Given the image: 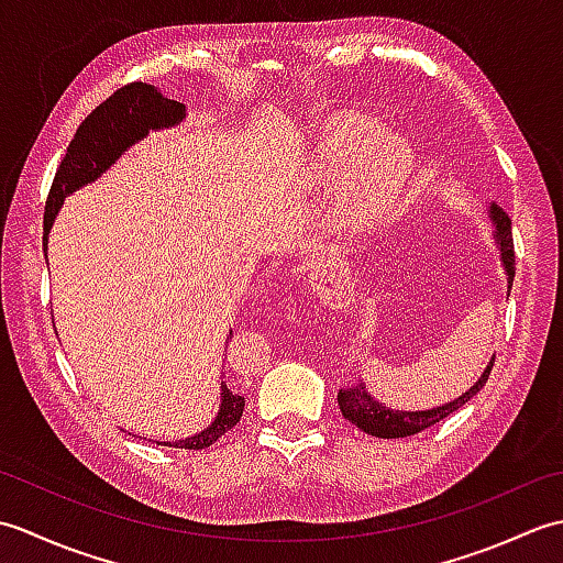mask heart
Returning <instances> with one entry per match:
<instances>
[{
  "mask_svg": "<svg viewBox=\"0 0 563 563\" xmlns=\"http://www.w3.org/2000/svg\"><path fill=\"white\" fill-rule=\"evenodd\" d=\"M409 140L363 118H333L312 145L300 181L312 194H331L333 220L351 234L387 227L404 202L413 174Z\"/></svg>",
  "mask_w": 563,
  "mask_h": 563,
  "instance_id": "b5f03b06",
  "label": "heart"
}]
</instances>
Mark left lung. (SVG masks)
<instances>
[{"label":"left lung","mask_w":563,"mask_h":563,"mask_svg":"<svg viewBox=\"0 0 563 563\" xmlns=\"http://www.w3.org/2000/svg\"><path fill=\"white\" fill-rule=\"evenodd\" d=\"M488 220H492V236H494V244H496V251L500 256V266H504V273H506L508 295H510L512 278H516V251H512L510 218L504 208L492 202V206H488ZM492 367H494V355H492V361H488V365L484 367L482 377L476 379L470 389L460 394L457 399L433 406V409H418V411L391 409V406L377 401L373 394L365 389V382H357V385L339 391V409H341L343 418H349L353 426L361 428L367 435L387 438V440L416 435V433H421V430L440 423L442 418H448L450 413L462 409L466 401H472L486 385L488 375H492Z\"/></svg>","instance_id":"obj_1"}]
</instances>
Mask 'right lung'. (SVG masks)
<instances>
[{
	"mask_svg": "<svg viewBox=\"0 0 563 563\" xmlns=\"http://www.w3.org/2000/svg\"><path fill=\"white\" fill-rule=\"evenodd\" d=\"M186 121V106L174 99H166L164 93L152 87V84H128L118 89L113 97L97 106L84 123L77 128L71 137L63 164L55 174L51 196L45 202V220H43V254L47 258V234L53 230V222L63 208L65 198L77 194L79 188L89 186L111 169V166L123 157V154L135 147L137 142L145 140L150 133L169 130ZM232 339V331L227 341ZM244 413V397H239L232 389H227L222 382L220 387V409L214 421L202 428L200 433L184 440H154L157 445L181 448V450H206L212 442H218L227 430L239 423Z\"/></svg>",
	"mask_w": 563,
	"mask_h": 563,
	"instance_id": "1",
	"label": "right lung"
}]
</instances>
